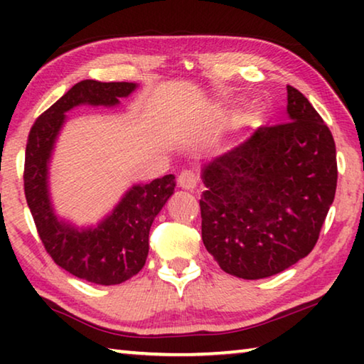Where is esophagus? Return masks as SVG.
Instances as JSON below:
<instances>
[{
	"mask_svg": "<svg viewBox=\"0 0 364 364\" xmlns=\"http://www.w3.org/2000/svg\"><path fill=\"white\" fill-rule=\"evenodd\" d=\"M178 184H180V188L186 189V191H193L197 186V175L194 171L191 170H184L178 176Z\"/></svg>",
	"mask_w": 364,
	"mask_h": 364,
	"instance_id": "obj_1",
	"label": "esophagus"
}]
</instances>
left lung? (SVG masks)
I'll return each mask as SVG.
<instances>
[{
	"label": "left lung",
	"instance_id": "1",
	"mask_svg": "<svg viewBox=\"0 0 364 364\" xmlns=\"http://www.w3.org/2000/svg\"><path fill=\"white\" fill-rule=\"evenodd\" d=\"M202 241L242 279L278 274L306 257L334 202L336 143L299 90L287 86V123L264 127L202 168Z\"/></svg>",
	"mask_w": 364,
	"mask_h": 364
}]
</instances>
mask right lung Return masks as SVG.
Instances as JSON below:
<instances>
[{
    "label": "right lung",
    "instance_id": "1",
    "mask_svg": "<svg viewBox=\"0 0 364 364\" xmlns=\"http://www.w3.org/2000/svg\"><path fill=\"white\" fill-rule=\"evenodd\" d=\"M136 88V83L128 82L83 80L38 117L27 141L23 188L43 245L60 268L101 286L120 284L144 267L151 225L173 194L175 176L133 184L95 226H77L54 210L49 164L69 110L78 106L115 107L120 97H128Z\"/></svg>",
    "mask_w": 364,
    "mask_h": 364
}]
</instances>
